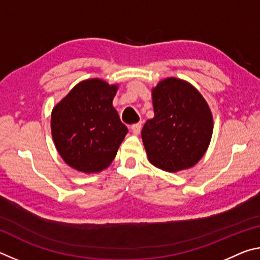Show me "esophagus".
<instances>
[{"label": "esophagus", "mask_w": 260, "mask_h": 260, "mask_svg": "<svg viewBox=\"0 0 260 260\" xmlns=\"http://www.w3.org/2000/svg\"><path fill=\"white\" fill-rule=\"evenodd\" d=\"M141 127H142V125H141V122H138V124H134L131 126V129L132 132H133L134 134H139L140 131H141Z\"/></svg>", "instance_id": "34e87169"}]
</instances>
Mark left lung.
<instances>
[{
    "label": "left lung",
    "mask_w": 260,
    "mask_h": 260,
    "mask_svg": "<svg viewBox=\"0 0 260 260\" xmlns=\"http://www.w3.org/2000/svg\"><path fill=\"white\" fill-rule=\"evenodd\" d=\"M155 117L141 135L149 160L167 172L189 169L209 147L212 114L199 91L188 82L169 78L152 89Z\"/></svg>",
    "instance_id": "left-lung-1"
}]
</instances>
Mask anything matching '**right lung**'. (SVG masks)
Segmentation results:
<instances>
[{
    "label": "right lung",
    "instance_id": "add662e5",
    "mask_svg": "<svg viewBox=\"0 0 260 260\" xmlns=\"http://www.w3.org/2000/svg\"><path fill=\"white\" fill-rule=\"evenodd\" d=\"M116 93L117 86L90 79L78 83L52 110V139L73 169L100 172L116 157L128 132L112 107Z\"/></svg>",
    "mask_w": 260,
    "mask_h": 260
}]
</instances>
